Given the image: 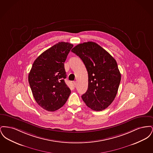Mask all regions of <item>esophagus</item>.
<instances>
[{
  "label": "esophagus",
  "instance_id": "obj_1",
  "mask_svg": "<svg viewBox=\"0 0 153 153\" xmlns=\"http://www.w3.org/2000/svg\"><path fill=\"white\" fill-rule=\"evenodd\" d=\"M73 84H74V86H76V84H77V82H76V81H74V82H73Z\"/></svg>",
  "mask_w": 153,
  "mask_h": 153
}]
</instances>
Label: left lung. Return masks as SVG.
<instances>
[{
    "instance_id": "left-lung-1",
    "label": "left lung",
    "mask_w": 153,
    "mask_h": 153,
    "mask_svg": "<svg viewBox=\"0 0 153 153\" xmlns=\"http://www.w3.org/2000/svg\"><path fill=\"white\" fill-rule=\"evenodd\" d=\"M71 51L79 56L88 74V87L81 97L91 109L107 108L117 96L121 74L116 60L100 45L88 42L79 44Z\"/></svg>"
}]
</instances>
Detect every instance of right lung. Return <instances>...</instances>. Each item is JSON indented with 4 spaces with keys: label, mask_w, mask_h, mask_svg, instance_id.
<instances>
[{
    "label": "right lung",
    "mask_w": 153,
    "mask_h": 153,
    "mask_svg": "<svg viewBox=\"0 0 153 153\" xmlns=\"http://www.w3.org/2000/svg\"><path fill=\"white\" fill-rule=\"evenodd\" d=\"M73 46L68 42H58L38 56L31 67L30 86L38 104L46 111L61 108L71 93L64 81V62Z\"/></svg>",
    "instance_id": "right-lung-1"
}]
</instances>
